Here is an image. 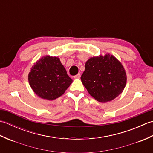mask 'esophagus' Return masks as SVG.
Here are the masks:
<instances>
[{
  "mask_svg": "<svg viewBox=\"0 0 153 153\" xmlns=\"http://www.w3.org/2000/svg\"><path fill=\"white\" fill-rule=\"evenodd\" d=\"M81 77V74H77L76 76H74V78H80Z\"/></svg>",
  "mask_w": 153,
  "mask_h": 153,
  "instance_id": "esophagus-1",
  "label": "esophagus"
}]
</instances>
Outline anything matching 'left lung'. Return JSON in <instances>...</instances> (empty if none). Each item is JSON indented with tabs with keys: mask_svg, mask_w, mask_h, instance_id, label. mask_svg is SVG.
Here are the masks:
<instances>
[{
	"mask_svg": "<svg viewBox=\"0 0 153 153\" xmlns=\"http://www.w3.org/2000/svg\"><path fill=\"white\" fill-rule=\"evenodd\" d=\"M81 79L93 98L100 102H106L123 91L127 77L122 64L108 54L89 58Z\"/></svg>",
	"mask_w": 153,
	"mask_h": 153,
	"instance_id": "obj_1",
	"label": "left lung"
}]
</instances>
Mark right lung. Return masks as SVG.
Instances as JSON below:
<instances>
[{
  "mask_svg": "<svg viewBox=\"0 0 153 153\" xmlns=\"http://www.w3.org/2000/svg\"><path fill=\"white\" fill-rule=\"evenodd\" d=\"M28 80L37 95L50 100L62 95L72 82L59 58L49 56L42 58L34 64Z\"/></svg>",
  "mask_w": 153,
  "mask_h": 153,
  "instance_id": "1",
  "label": "right lung"
}]
</instances>
